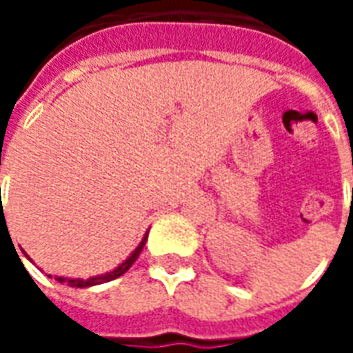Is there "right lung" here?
<instances>
[{
	"mask_svg": "<svg viewBox=\"0 0 353 353\" xmlns=\"http://www.w3.org/2000/svg\"><path fill=\"white\" fill-rule=\"evenodd\" d=\"M145 240H147V234L143 236V240L139 242V245L134 250V253H132L128 259L124 261L123 265H119L115 268V270H111V272L108 274H101V276H94V278H88V280H68V278H57L60 283H68L70 288H90V285H98V283H103V281H111L115 280V278H119V276H123L128 268H130L132 265H134V261L138 259L139 253H141V250H143V245H145Z\"/></svg>",
	"mask_w": 353,
	"mask_h": 353,
	"instance_id": "obj_1",
	"label": "right lung"
}]
</instances>
